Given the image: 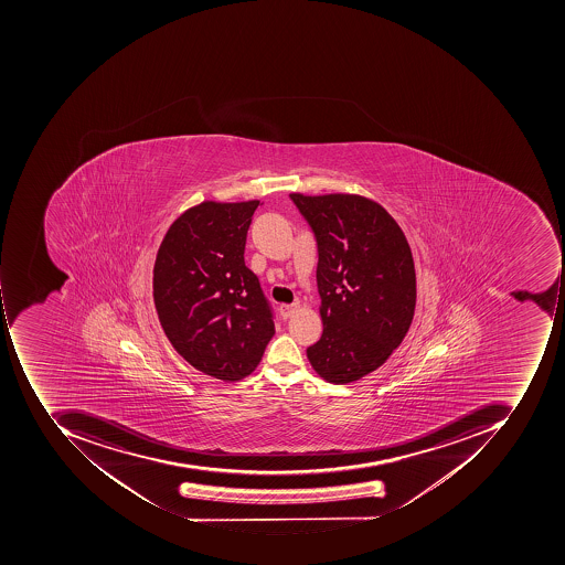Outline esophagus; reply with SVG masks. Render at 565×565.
I'll use <instances>...</instances> for the list:
<instances>
[{"instance_id":"obj_1","label":"esophagus","mask_w":565,"mask_h":565,"mask_svg":"<svg viewBox=\"0 0 565 565\" xmlns=\"http://www.w3.org/2000/svg\"><path fill=\"white\" fill-rule=\"evenodd\" d=\"M297 307H299L297 303H290V306L281 307V313H284V318H291V316L297 312Z\"/></svg>"}]
</instances>
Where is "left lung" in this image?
Returning <instances> with one entry per match:
<instances>
[{"instance_id":"8db88e82","label":"left lung","mask_w":565,"mask_h":565,"mask_svg":"<svg viewBox=\"0 0 565 565\" xmlns=\"http://www.w3.org/2000/svg\"><path fill=\"white\" fill-rule=\"evenodd\" d=\"M318 243L321 340L310 365L331 384H350L384 365L403 343L416 307L409 243L382 205L360 195L291 193Z\"/></svg>"}]
</instances>
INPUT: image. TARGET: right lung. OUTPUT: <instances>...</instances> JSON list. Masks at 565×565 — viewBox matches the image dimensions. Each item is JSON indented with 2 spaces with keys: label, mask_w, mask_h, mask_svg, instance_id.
Segmentation results:
<instances>
[{
  "label": "right lung",
  "mask_w": 565,
  "mask_h": 565,
  "mask_svg": "<svg viewBox=\"0 0 565 565\" xmlns=\"http://www.w3.org/2000/svg\"><path fill=\"white\" fill-rule=\"evenodd\" d=\"M259 200L203 202L171 224L152 278L164 334L205 375L236 382L258 366L274 338V309L244 263Z\"/></svg>",
  "instance_id": "1"
}]
</instances>
